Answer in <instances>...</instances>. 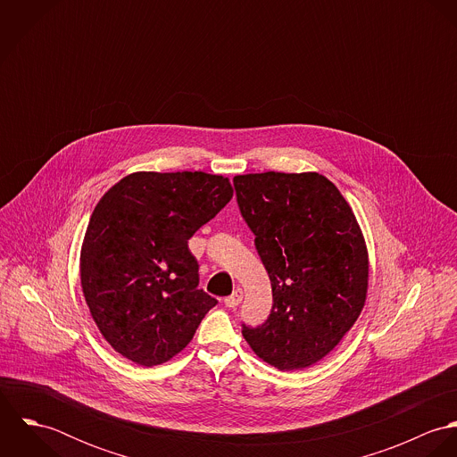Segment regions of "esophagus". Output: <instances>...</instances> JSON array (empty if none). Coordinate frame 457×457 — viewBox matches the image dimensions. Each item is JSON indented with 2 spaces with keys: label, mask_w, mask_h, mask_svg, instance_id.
I'll return each instance as SVG.
<instances>
[{
  "label": "esophagus",
  "mask_w": 457,
  "mask_h": 457,
  "mask_svg": "<svg viewBox=\"0 0 457 457\" xmlns=\"http://www.w3.org/2000/svg\"><path fill=\"white\" fill-rule=\"evenodd\" d=\"M243 301V290L241 288H236L228 297H225V306L227 308H236V306H239V303Z\"/></svg>",
  "instance_id": "1"
}]
</instances>
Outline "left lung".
Listing matches in <instances>:
<instances>
[{"mask_svg":"<svg viewBox=\"0 0 457 457\" xmlns=\"http://www.w3.org/2000/svg\"><path fill=\"white\" fill-rule=\"evenodd\" d=\"M234 187L272 287L270 315L262 326H243V336L281 371L308 368L364 308L370 263L361 227L319 172L245 174Z\"/></svg>","mask_w":457,"mask_h":457,"instance_id":"1","label":"left lung"}]
</instances>
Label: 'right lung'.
Wrapping results in <instances>:
<instances>
[{
	"mask_svg": "<svg viewBox=\"0 0 457 457\" xmlns=\"http://www.w3.org/2000/svg\"><path fill=\"white\" fill-rule=\"evenodd\" d=\"M234 195L205 172H133L96 204L80 250V285L107 343L140 366L179 353L218 301L198 288L188 239Z\"/></svg>",
	"mask_w": 457,
	"mask_h": 457,
	"instance_id": "obj_1",
	"label": "right lung"
}]
</instances>
